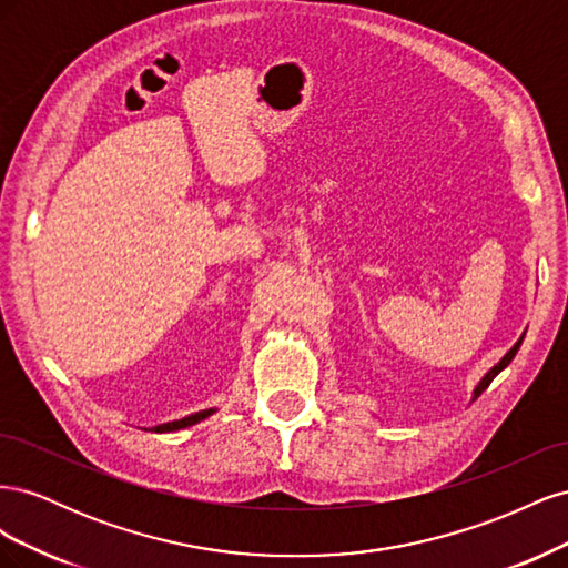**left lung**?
I'll return each mask as SVG.
<instances>
[{
  "mask_svg": "<svg viewBox=\"0 0 568 568\" xmlns=\"http://www.w3.org/2000/svg\"><path fill=\"white\" fill-rule=\"evenodd\" d=\"M521 341H524V336H521V338H519L517 343H514V346L509 348V353H507V355H505V357L500 359V363H497V365H495V367H493V369H490V372H488V374L484 376V379H480V382H478V386H476V390H474V398H478V395H480V393H484V390H486V388L490 386V382L495 379V376H497V374H500V372H503V369H505V367H507V365L511 363V359H514V355H517V351H519V346H521Z\"/></svg>",
  "mask_w": 568,
  "mask_h": 568,
  "instance_id": "8db88e82",
  "label": "left lung"
}]
</instances>
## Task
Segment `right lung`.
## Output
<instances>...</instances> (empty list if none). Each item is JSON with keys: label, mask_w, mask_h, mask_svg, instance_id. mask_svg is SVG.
Instances as JSON below:
<instances>
[{"label": "right lung", "mask_w": 568, "mask_h": 568, "mask_svg": "<svg viewBox=\"0 0 568 568\" xmlns=\"http://www.w3.org/2000/svg\"><path fill=\"white\" fill-rule=\"evenodd\" d=\"M215 409H201V412H196V415H189V417H184V419H178V422H168V424H161V426H153L151 432H156V434H168V432H180V428H186V426H192V424H199V422H203L205 417H211Z\"/></svg>", "instance_id": "add662e5"}]
</instances>
